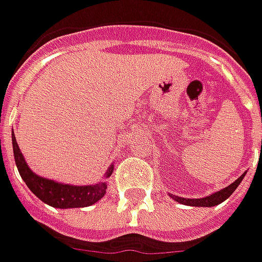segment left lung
<instances>
[{
  "mask_svg": "<svg viewBox=\"0 0 262 262\" xmlns=\"http://www.w3.org/2000/svg\"><path fill=\"white\" fill-rule=\"evenodd\" d=\"M247 173V172H245ZM245 173L239 176L238 179H236L235 182H232L231 185H228L227 188H224V189H221L218 192H213L212 195H208L205 198H196V199H186V198H181V196H176V195H170V198L175 199L176 202H179V204H182V205H189V206H215V205H220L221 202H224L225 199H228L231 195H232V192L235 191L236 188H238V185L243 182L244 176Z\"/></svg>",
  "mask_w": 262,
  "mask_h": 262,
  "instance_id": "obj_1",
  "label": "left lung"
}]
</instances>
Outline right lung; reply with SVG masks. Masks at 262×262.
<instances>
[{
  "label": "right lung",
  "instance_id": "1",
  "mask_svg": "<svg viewBox=\"0 0 262 262\" xmlns=\"http://www.w3.org/2000/svg\"><path fill=\"white\" fill-rule=\"evenodd\" d=\"M12 138V152H14V159L17 163V168L23 181L30 188V191L38 199H41L42 202H46L47 205L54 206V208H84L96 204L97 201H100L106 189H107V182L100 181V182L94 183V185H69V183H61L51 181L47 178L34 173L27 165L24 156L19 150L18 143L15 140V135L11 132ZM113 173V163L108 166L106 170L104 179L112 176Z\"/></svg>",
  "mask_w": 262,
  "mask_h": 262
}]
</instances>
